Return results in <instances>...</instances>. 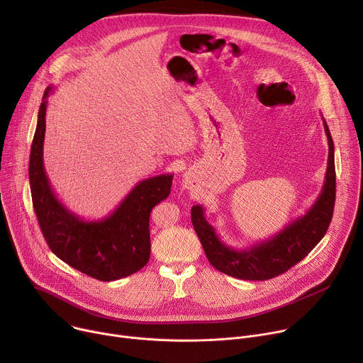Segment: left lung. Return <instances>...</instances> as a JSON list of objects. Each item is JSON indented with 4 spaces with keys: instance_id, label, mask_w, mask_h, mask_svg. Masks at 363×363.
I'll use <instances>...</instances> for the list:
<instances>
[{
    "instance_id": "8db88e82",
    "label": "left lung",
    "mask_w": 363,
    "mask_h": 363,
    "mask_svg": "<svg viewBox=\"0 0 363 363\" xmlns=\"http://www.w3.org/2000/svg\"><path fill=\"white\" fill-rule=\"evenodd\" d=\"M323 126L329 145L323 188L304 216L293 220L274 235L241 250L233 248L221 241L216 228L205 220L202 206H192L194 230L206 258L217 270L241 280H269L301 262L323 238L333 216L336 198L335 145L325 119Z\"/></svg>"
}]
</instances>
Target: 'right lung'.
Returning <instances> with one entry per match:
<instances>
[{"instance_id":"add662e5","label":"right lung","mask_w":363,"mask_h":363,"mask_svg":"<svg viewBox=\"0 0 363 363\" xmlns=\"http://www.w3.org/2000/svg\"><path fill=\"white\" fill-rule=\"evenodd\" d=\"M47 87L38 111L37 128L30 152V188L41 233L60 260L97 279L113 281L139 272L150 255L149 216L152 208L168 198L172 174L139 181L115 211L105 218L89 221L72 213L56 196L44 169Z\"/></svg>"}]
</instances>
